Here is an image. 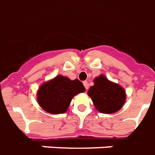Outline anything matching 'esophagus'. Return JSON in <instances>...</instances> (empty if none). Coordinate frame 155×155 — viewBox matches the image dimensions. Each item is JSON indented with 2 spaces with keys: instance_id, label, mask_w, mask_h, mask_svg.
<instances>
[{
  "instance_id": "esophagus-1",
  "label": "esophagus",
  "mask_w": 155,
  "mask_h": 155,
  "mask_svg": "<svg viewBox=\"0 0 155 155\" xmlns=\"http://www.w3.org/2000/svg\"><path fill=\"white\" fill-rule=\"evenodd\" d=\"M83 85H84V87H85V88H86V89H87V88H88V83H87V81L83 82Z\"/></svg>"
}]
</instances>
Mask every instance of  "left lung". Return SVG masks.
I'll return each instance as SVG.
<instances>
[{
  "label": "left lung",
  "mask_w": 155,
  "mask_h": 155,
  "mask_svg": "<svg viewBox=\"0 0 155 155\" xmlns=\"http://www.w3.org/2000/svg\"><path fill=\"white\" fill-rule=\"evenodd\" d=\"M94 85L87 94L96 109L103 114H114L121 108L126 100L125 90L120 85L110 82L104 75L93 80Z\"/></svg>",
  "instance_id": "left-lung-1"
}]
</instances>
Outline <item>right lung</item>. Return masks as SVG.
Returning <instances> with one entry per match:
<instances>
[{
  "label": "right lung",
  "mask_w": 155,
  "mask_h": 155,
  "mask_svg": "<svg viewBox=\"0 0 155 155\" xmlns=\"http://www.w3.org/2000/svg\"><path fill=\"white\" fill-rule=\"evenodd\" d=\"M84 91L85 87L79 80L58 75L41 85L37 91V103L49 114H64L72 97Z\"/></svg>",
  "instance_id": "obj_1"
}]
</instances>
